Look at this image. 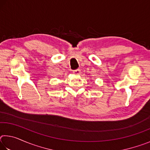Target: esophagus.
Masks as SVG:
<instances>
[{"label": "esophagus", "mask_w": 150, "mask_h": 150, "mask_svg": "<svg viewBox=\"0 0 150 150\" xmlns=\"http://www.w3.org/2000/svg\"><path fill=\"white\" fill-rule=\"evenodd\" d=\"M73 74H75V75H79L81 73V70L79 69H75L74 71H73Z\"/></svg>", "instance_id": "esophagus-1"}]
</instances>
